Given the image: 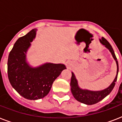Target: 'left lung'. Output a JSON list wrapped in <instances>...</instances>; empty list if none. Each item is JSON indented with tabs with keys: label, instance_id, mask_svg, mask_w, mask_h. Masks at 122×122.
Instances as JSON below:
<instances>
[{
	"label": "left lung",
	"instance_id": "left-lung-1",
	"mask_svg": "<svg viewBox=\"0 0 122 122\" xmlns=\"http://www.w3.org/2000/svg\"><path fill=\"white\" fill-rule=\"evenodd\" d=\"M100 42L102 45L105 46L107 49H109L111 53H112L114 59L116 61L117 65V75L115 78L114 79L113 81L112 84L106 89L100 91H92L89 90H85V89H81L78 87V82L76 80L75 76L73 73H71V91L72 93L73 96L76 100L79 102L83 103V104H87V105H92V104H96L100 101L106 97L108 94H110L113 90V89L115 85V82L117 80L118 73V63L117 59L116 57L114 51L112 48V46L104 37H102V39H99Z\"/></svg>",
	"mask_w": 122,
	"mask_h": 122
}]
</instances>
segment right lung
<instances>
[{"label":"right lung","instance_id":"add662e5","mask_svg":"<svg viewBox=\"0 0 122 122\" xmlns=\"http://www.w3.org/2000/svg\"><path fill=\"white\" fill-rule=\"evenodd\" d=\"M36 29L18 39L9 54L7 73L12 87L20 95L30 100L43 98L48 94L54 81L66 66L63 64L46 63L32 68L26 61L30 42L36 35Z\"/></svg>","mask_w":122,"mask_h":122}]
</instances>
